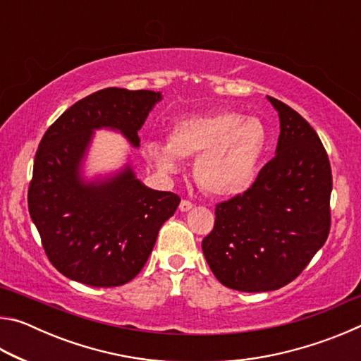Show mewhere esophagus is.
<instances>
[{
    "label": "esophagus",
    "mask_w": 361,
    "mask_h": 361,
    "mask_svg": "<svg viewBox=\"0 0 361 361\" xmlns=\"http://www.w3.org/2000/svg\"><path fill=\"white\" fill-rule=\"evenodd\" d=\"M192 207H194V204L189 202V200H186V199L181 200V202H180V210L181 212H189L192 209Z\"/></svg>",
    "instance_id": "obj_1"
}]
</instances>
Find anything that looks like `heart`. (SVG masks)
I'll list each match as a JSON object with an SVG mask.
<instances>
[{"mask_svg":"<svg viewBox=\"0 0 361 361\" xmlns=\"http://www.w3.org/2000/svg\"><path fill=\"white\" fill-rule=\"evenodd\" d=\"M269 142L258 118L237 111H216L180 121L169 142H152L146 154L164 173L180 170L181 157H195L194 176L213 195H235L253 185Z\"/></svg>","mask_w":361,"mask_h":361,"instance_id":"obj_1","label":"heart"}]
</instances>
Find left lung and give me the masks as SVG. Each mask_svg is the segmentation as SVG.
I'll return each mask as SVG.
<instances>
[{"instance_id": "8db88e82", "label": "left lung", "mask_w": 361, "mask_h": 361, "mask_svg": "<svg viewBox=\"0 0 361 361\" xmlns=\"http://www.w3.org/2000/svg\"><path fill=\"white\" fill-rule=\"evenodd\" d=\"M276 156L243 194L216 205L202 240L212 272L232 290H279L323 247L331 226V166L317 132L283 102Z\"/></svg>"}]
</instances>
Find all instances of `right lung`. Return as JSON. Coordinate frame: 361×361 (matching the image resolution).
<instances>
[{
    "mask_svg": "<svg viewBox=\"0 0 361 361\" xmlns=\"http://www.w3.org/2000/svg\"><path fill=\"white\" fill-rule=\"evenodd\" d=\"M161 99L152 90L103 89L70 106L42 137L28 210L49 261L65 277L102 288L130 282L180 205V195L146 188L130 166L99 181L81 176L95 129L119 130L137 148Z\"/></svg>",
    "mask_w": 361,
    "mask_h": 361,
    "instance_id": "right-lung-1",
    "label": "right lung"
}]
</instances>
